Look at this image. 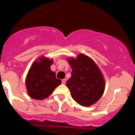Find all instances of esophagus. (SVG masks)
Wrapping results in <instances>:
<instances>
[{
	"mask_svg": "<svg viewBox=\"0 0 135 135\" xmlns=\"http://www.w3.org/2000/svg\"><path fill=\"white\" fill-rule=\"evenodd\" d=\"M66 82V79H63V80H62V83L63 84H65Z\"/></svg>",
	"mask_w": 135,
	"mask_h": 135,
	"instance_id": "1",
	"label": "esophagus"
}]
</instances>
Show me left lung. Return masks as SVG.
I'll return each mask as SVG.
<instances>
[{
  "label": "left lung",
  "instance_id": "left-lung-1",
  "mask_svg": "<svg viewBox=\"0 0 135 135\" xmlns=\"http://www.w3.org/2000/svg\"><path fill=\"white\" fill-rule=\"evenodd\" d=\"M72 71L66 81L71 95L77 103L89 106L99 100L104 93L105 82L97 64L84 54L76 59L69 58Z\"/></svg>",
  "mask_w": 135,
  "mask_h": 135
}]
</instances>
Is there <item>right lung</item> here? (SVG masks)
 Here are the masks:
<instances>
[{"mask_svg":"<svg viewBox=\"0 0 135 135\" xmlns=\"http://www.w3.org/2000/svg\"><path fill=\"white\" fill-rule=\"evenodd\" d=\"M32 64L27 74L26 86L29 95L35 99H43L49 97L55 89L61 84L55 73L50 69L51 60L40 57Z\"/></svg>","mask_w":135,"mask_h":135,"instance_id":"right-lung-1","label":"right lung"}]
</instances>
